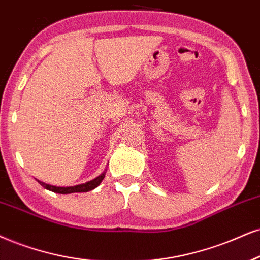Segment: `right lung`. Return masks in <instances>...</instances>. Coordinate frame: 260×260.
Returning <instances> with one entry per match:
<instances>
[{
    "label": "right lung",
    "instance_id": "right-lung-1",
    "mask_svg": "<svg viewBox=\"0 0 260 260\" xmlns=\"http://www.w3.org/2000/svg\"><path fill=\"white\" fill-rule=\"evenodd\" d=\"M105 177V172L102 175L96 177L95 179H92L90 182H86V183L79 184V185H75V187H55V185H49L43 183V182H40L41 185H43L44 188L48 189V190H52L54 193H59V194H71V193H85V191L92 190L98 187L99 184L101 183L102 179Z\"/></svg>",
    "mask_w": 260,
    "mask_h": 260
}]
</instances>
